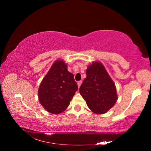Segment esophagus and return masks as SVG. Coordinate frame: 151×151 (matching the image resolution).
I'll list each match as a JSON object with an SVG mask.
<instances>
[{
	"mask_svg": "<svg viewBox=\"0 0 151 151\" xmlns=\"http://www.w3.org/2000/svg\"><path fill=\"white\" fill-rule=\"evenodd\" d=\"M81 84H82V81H79V82H78V83H77V85H78V88H80Z\"/></svg>",
	"mask_w": 151,
	"mask_h": 151,
	"instance_id": "1",
	"label": "esophagus"
}]
</instances>
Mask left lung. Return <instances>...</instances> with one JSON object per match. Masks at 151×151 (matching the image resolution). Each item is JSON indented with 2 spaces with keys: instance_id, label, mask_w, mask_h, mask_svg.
Here are the masks:
<instances>
[{
  "instance_id": "1",
  "label": "left lung",
  "mask_w": 151,
  "mask_h": 151,
  "mask_svg": "<svg viewBox=\"0 0 151 151\" xmlns=\"http://www.w3.org/2000/svg\"><path fill=\"white\" fill-rule=\"evenodd\" d=\"M86 77L79 91L91 111L103 114L114 106L117 101L115 84L104 65L94 61L88 66Z\"/></svg>"
}]
</instances>
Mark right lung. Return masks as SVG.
Wrapping results in <instances>:
<instances>
[{
    "label": "right lung",
    "mask_w": 151,
    "mask_h": 151,
    "mask_svg": "<svg viewBox=\"0 0 151 151\" xmlns=\"http://www.w3.org/2000/svg\"><path fill=\"white\" fill-rule=\"evenodd\" d=\"M78 90L74 75L63 60H57L40 83L38 95L41 105L50 113L63 112Z\"/></svg>",
    "instance_id": "right-lung-1"
}]
</instances>
